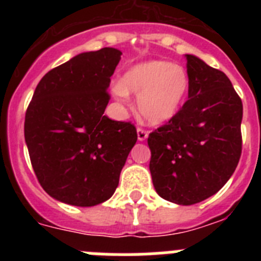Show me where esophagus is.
<instances>
[{
	"label": "esophagus",
	"instance_id": "34e87169",
	"mask_svg": "<svg viewBox=\"0 0 261 261\" xmlns=\"http://www.w3.org/2000/svg\"><path fill=\"white\" fill-rule=\"evenodd\" d=\"M147 136H149V132H147V130H145V129L142 128H137L138 141H145L147 138Z\"/></svg>",
	"mask_w": 261,
	"mask_h": 261
}]
</instances>
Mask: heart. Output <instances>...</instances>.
<instances>
[{"label": "heart", "instance_id": "heart-1", "mask_svg": "<svg viewBox=\"0 0 261 261\" xmlns=\"http://www.w3.org/2000/svg\"><path fill=\"white\" fill-rule=\"evenodd\" d=\"M190 77L181 66L154 60L132 66L114 86L117 98L138 95V111L147 124L159 125L171 120L186 100Z\"/></svg>", "mask_w": 261, "mask_h": 261}]
</instances>
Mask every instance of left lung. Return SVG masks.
<instances>
[{
  "label": "left lung",
  "instance_id": "obj_1",
  "mask_svg": "<svg viewBox=\"0 0 261 261\" xmlns=\"http://www.w3.org/2000/svg\"><path fill=\"white\" fill-rule=\"evenodd\" d=\"M188 100L147 138L154 188L162 199L192 205L222 188L242 154L243 105L223 71L186 55Z\"/></svg>",
  "mask_w": 261,
  "mask_h": 261
}]
</instances>
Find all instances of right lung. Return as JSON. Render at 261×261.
I'll return each instance as SVG.
<instances>
[{"label": "right lung", "mask_w": 261, "mask_h": 261, "mask_svg": "<svg viewBox=\"0 0 261 261\" xmlns=\"http://www.w3.org/2000/svg\"><path fill=\"white\" fill-rule=\"evenodd\" d=\"M116 48L80 53L41 78L24 117V140L43 190L61 202L94 206L114 195L137 141L136 126L105 116Z\"/></svg>", "instance_id": "1"}]
</instances>
